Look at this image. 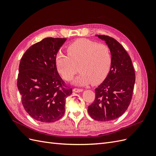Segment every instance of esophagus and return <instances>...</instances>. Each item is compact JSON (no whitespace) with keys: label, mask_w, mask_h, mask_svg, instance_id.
<instances>
[{"label":"esophagus","mask_w":156,"mask_h":156,"mask_svg":"<svg viewBox=\"0 0 156 156\" xmlns=\"http://www.w3.org/2000/svg\"><path fill=\"white\" fill-rule=\"evenodd\" d=\"M73 91L75 92H83V89H81V88H73Z\"/></svg>","instance_id":"obj_1"}]
</instances>
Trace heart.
Returning a JSON list of instances; mask_svg holds the SVG:
<instances>
[{
    "label": "heart",
    "instance_id": "obj_1",
    "mask_svg": "<svg viewBox=\"0 0 156 156\" xmlns=\"http://www.w3.org/2000/svg\"><path fill=\"white\" fill-rule=\"evenodd\" d=\"M67 51L68 54L58 52L55 58L56 69L66 81L72 80L77 73V66L81 73L73 83L79 86L100 83L110 72L112 55L106 45L81 39L69 45Z\"/></svg>",
    "mask_w": 156,
    "mask_h": 156
}]
</instances>
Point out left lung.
Wrapping results in <instances>:
<instances>
[{
  "instance_id": "8db88e82",
  "label": "left lung",
  "mask_w": 156,
  "mask_h": 156,
  "mask_svg": "<svg viewBox=\"0 0 156 156\" xmlns=\"http://www.w3.org/2000/svg\"><path fill=\"white\" fill-rule=\"evenodd\" d=\"M104 41L112 55L109 73L96 89L95 100L88 107L93 119L110 121L118 119L128 108L135 81V71L131 60L119 42L111 37L96 35Z\"/></svg>"
}]
</instances>
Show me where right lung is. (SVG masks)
<instances>
[{"instance_id": "right-lung-1", "label": "right lung", "mask_w": 156, "mask_h": 156, "mask_svg": "<svg viewBox=\"0 0 156 156\" xmlns=\"http://www.w3.org/2000/svg\"><path fill=\"white\" fill-rule=\"evenodd\" d=\"M66 38L46 37L32 45L22 56L17 88L22 104L32 118L41 122H54L62 118L66 98L72 88H64L55 58Z\"/></svg>"}]
</instances>
